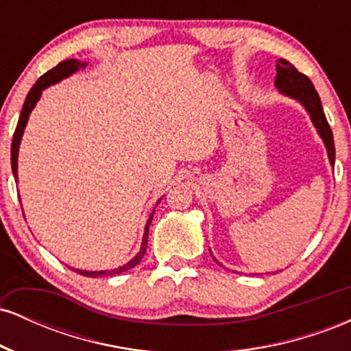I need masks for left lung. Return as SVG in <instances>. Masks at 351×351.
Listing matches in <instances>:
<instances>
[{
    "label": "left lung",
    "instance_id": "obj_1",
    "mask_svg": "<svg viewBox=\"0 0 351 351\" xmlns=\"http://www.w3.org/2000/svg\"><path fill=\"white\" fill-rule=\"evenodd\" d=\"M276 86L282 94L299 100L302 106L305 107V110L310 114V119H312L313 125H315L322 140L325 142L330 163H335V143H333L332 128H330L327 117L324 114L320 97H318L312 80H310L305 74L297 71L289 60L279 59L277 60Z\"/></svg>",
    "mask_w": 351,
    "mask_h": 351
}]
</instances>
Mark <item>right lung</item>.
I'll return each mask as SVG.
<instances>
[{
    "label": "right lung",
    "instance_id": "obj_1",
    "mask_svg": "<svg viewBox=\"0 0 351 351\" xmlns=\"http://www.w3.org/2000/svg\"><path fill=\"white\" fill-rule=\"evenodd\" d=\"M87 66V62H80L77 59H67V60H62V62H59L58 66L52 67L51 71H47L46 74L41 75V77L38 79V82L34 84L33 88L29 90V94H27L26 97V102H24L23 106V110H21V115H19V120H18V125H16V130H14V135H13V143H11V168H13V175L14 178L18 180V150H19V142H21V136H23V132H24V127H26L27 123V119H29V114L31 110H33L36 102H38L39 97H41V92L44 90L46 87H49L51 84H56L59 82V80H62L64 77H67V75L74 74L75 71L79 69H84V67ZM152 217L153 215L148 217L147 221V226H145V234H143V243H142V247H140V252L136 254L134 259L130 261L128 264H125L123 267H119V269H114V271H104V272H87V271H75L79 272L80 276H86V277H99V276H112V274H120L123 271H128V269L135 267L136 264H140V261L143 259L145 252H147V243H148V228H150V223H152Z\"/></svg>",
    "mask_w": 351,
    "mask_h": 351
}]
</instances>
